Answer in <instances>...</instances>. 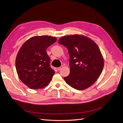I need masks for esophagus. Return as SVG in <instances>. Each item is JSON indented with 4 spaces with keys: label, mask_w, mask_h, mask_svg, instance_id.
I'll list each match as a JSON object with an SVG mask.
<instances>
[{
    "label": "esophagus",
    "mask_w": 123,
    "mask_h": 123,
    "mask_svg": "<svg viewBox=\"0 0 123 123\" xmlns=\"http://www.w3.org/2000/svg\"><path fill=\"white\" fill-rule=\"evenodd\" d=\"M63 68V66H61L60 67H59V68H58V71H60V70H61L62 68Z\"/></svg>",
    "instance_id": "1"
}]
</instances>
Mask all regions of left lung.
I'll return each mask as SVG.
<instances>
[{
	"label": "left lung",
	"mask_w": 123,
	"mask_h": 123,
	"mask_svg": "<svg viewBox=\"0 0 123 123\" xmlns=\"http://www.w3.org/2000/svg\"><path fill=\"white\" fill-rule=\"evenodd\" d=\"M59 43L67 47L70 55V74L64 79L75 89L90 87L100 76L104 60L96 43L88 37L73 35L61 37Z\"/></svg>",
	"instance_id": "1"
}]
</instances>
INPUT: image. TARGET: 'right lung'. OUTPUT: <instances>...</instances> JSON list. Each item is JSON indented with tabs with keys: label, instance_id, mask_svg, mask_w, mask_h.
Instances as JSON below:
<instances>
[{
	"label": "right lung",
	"instance_id": "right-lung-1",
	"mask_svg": "<svg viewBox=\"0 0 123 123\" xmlns=\"http://www.w3.org/2000/svg\"><path fill=\"white\" fill-rule=\"evenodd\" d=\"M56 41L55 37L34 36L22 45L17 53V73L20 80L31 89L46 86L55 74L46 49Z\"/></svg>",
	"mask_w": 123,
	"mask_h": 123
}]
</instances>
